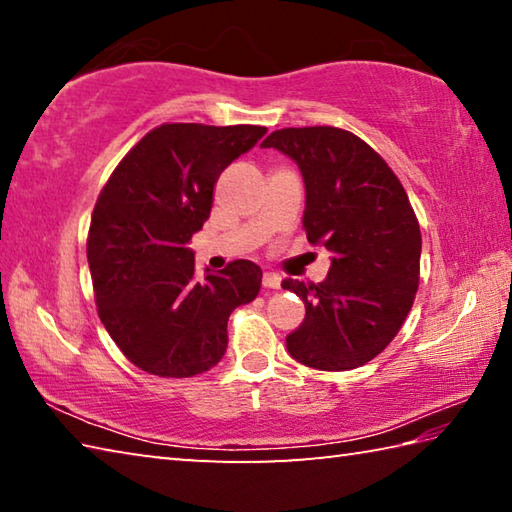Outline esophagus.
<instances>
[{"label": "esophagus", "mask_w": 512, "mask_h": 512, "mask_svg": "<svg viewBox=\"0 0 512 512\" xmlns=\"http://www.w3.org/2000/svg\"><path fill=\"white\" fill-rule=\"evenodd\" d=\"M262 284H264L266 289H280L282 277L277 275V273H264V275H262Z\"/></svg>", "instance_id": "1"}]
</instances>
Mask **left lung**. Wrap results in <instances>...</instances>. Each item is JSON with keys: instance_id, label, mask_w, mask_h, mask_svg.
<instances>
[{"instance_id": "1", "label": "left lung", "mask_w": 512, "mask_h": 512, "mask_svg": "<svg viewBox=\"0 0 512 512\" xmlns=\"http://www.w3.org/2000/svg\"><path fill=\"white\" fill-rule=\"evenodd\" d=\"M262 146L298 164L307 239L332 253L323 282H282L307 311L287 350L316 370L359 368L395 339L418 291L422 237L409 196L381 155L341 128H282Z\"/></svg>"}]
</instances>
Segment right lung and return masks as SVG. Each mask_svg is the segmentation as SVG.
<instances>
[{"mask_svg": "<svg viewBox=\"0 0 512 512\" xmlns=\"http://www.w3.org/2000/svg\"><path fill=\"white\" fill-rule=\"evenodd\" d=\"M264 126L162 124L112 171L94 205L88 264L99 318L124 357L158 377H194L221 361L228 318L253 302L262 268L248 259L194 273L187 248L214 185Z\"/></svg>", "mask_w": 512, "mask_h": 512, "instance_id": "add662e5", "label": "right lung"}]
</instances>
